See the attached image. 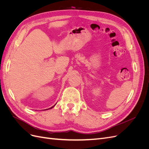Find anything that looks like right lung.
<instances>
[{
  "label": "right lung",
  "instance_id": "obj_1",
  "mask_svg": "<svg viewBox=\"0 0 149 149\" xmlns=\"http://www.w3.org/2000/svg\"><path fill=\"white\" fill-rule=\"evenodd\" d=\"M52 107H51V108H50V109H52Z\"/></svg>",
  "mask_w": 149,
  "mask_h": 149
}]
</instances>
